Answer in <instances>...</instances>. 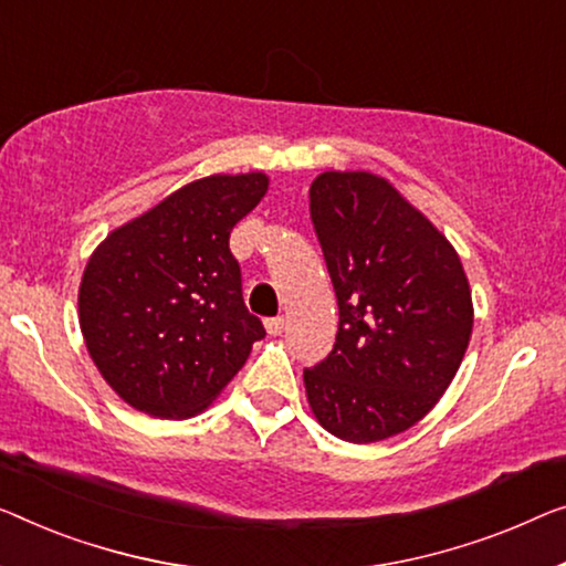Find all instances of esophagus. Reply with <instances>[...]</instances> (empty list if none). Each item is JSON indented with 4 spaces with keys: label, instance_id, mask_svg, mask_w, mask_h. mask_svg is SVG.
<instances>
[{
    "label": "esophagus",
    "instance_id": "1",
    "mask_svg": "<svg viewBox=\"0 0 566 566\" xmlns=\"http://www.w3.org/2000/svg\"><path fill=\"white\" fill-rule=\"evenodd\" d=\"M264 327H266L269 335H282V331H284V317H269L266 323H264Z\"/></svg>",
    "mask_w": 566,
    "mask_h": 566
}]
</instances>
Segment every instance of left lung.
I'll return each instance as SVG.
<instances>
[{"instance_id": "left-lung-1", "label": "left lung", "mask_w": 566, "mask_h": 566, "mask_svg": "<svg viewBox=\"0 0 566 566\" xmlns=\"http://www.w3.org/2000/svg\"><path fill=\"white\" fill-rule=\"evenodd\" d=\"M310 213L340 325L331 356L305 370L307 403L337 440H389L437 407L465 358L468 274L447 235L381 175H317Z\"/></svg>"}]
</instances>
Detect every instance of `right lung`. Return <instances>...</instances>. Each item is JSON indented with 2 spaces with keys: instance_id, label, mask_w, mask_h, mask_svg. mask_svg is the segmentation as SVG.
Masks as SVG:
<instances>
[{
  "instance_id": "right-lung-1",
  "label": "right lung",
  "mask_w": 566,
  "mask_h": 566,
  "mask_svg": "<svg viewBox=\"0 0 566 566\" xmlns=\"http://www.w3.org/2000/svg\"><path fill=\"white\" fill-rule=\"evenodd\" d=\"M269 190L266 172L208 175L114 229L88 256L78 323L88 356L129 407L198 417L264 337L243 305L233 226Z\"/></svg>"
}]
</instances>
